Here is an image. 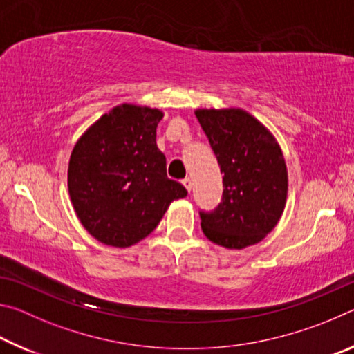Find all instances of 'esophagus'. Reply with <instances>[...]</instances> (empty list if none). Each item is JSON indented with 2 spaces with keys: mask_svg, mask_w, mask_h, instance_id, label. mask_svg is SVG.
Listing matches in <instances>:
<instances>
[{
  "mask_svg": "<svg viewBox=\"0 0 354 354\" xmlns=\"http://www.w3.org/2000/svg\"><path fill=\"white\" fill-rule=\"evenodd\" d=\"M183 184H184V187L187 189V192L192 190V179L190 178H184L183 179Z\"/></svg>",
  "mask_w": 354,
  "mask_h": 354,
  "instance_id": "esophagus-1",
  "label": "esophagus"
}]
</instances>
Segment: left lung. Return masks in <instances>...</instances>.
<instances>
[{
    "instance_id": "obj_1",
    "label": "left lung",
    "mask_w": 354,
    "mask_h": 354,
    "mask_svg": "<svg viewBox=\"0 0 354 354\" xmlns=\"http://www.w3.org/2000/svg\"><path fill=\"white\" fill-rule=\"evenodd\" d=\"M223 173V196L200 212L209 241L230 250L261 242L284 212L287 167L274 136L243 109H196Z\"/></svg>"
}]
</instances>
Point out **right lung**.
Masks as SVG:
<instances>
[{"mask_svg":"<svg viewBox=\"0 0 354 354\" xmlns=\"http://www.w3.org/2000/svg\"><path fill=\"white\" fill-rule=\"evenodd\" d=\"M164 112L120 104L100 117L71 151L68 194L77 218L98 242L127 248L159 225L187 190L167 178L156 143Z\"/></svg>","mask_w":354,"mask_h":354,"instance_id":"add662e5","label":"right lung"}]
</instances>
